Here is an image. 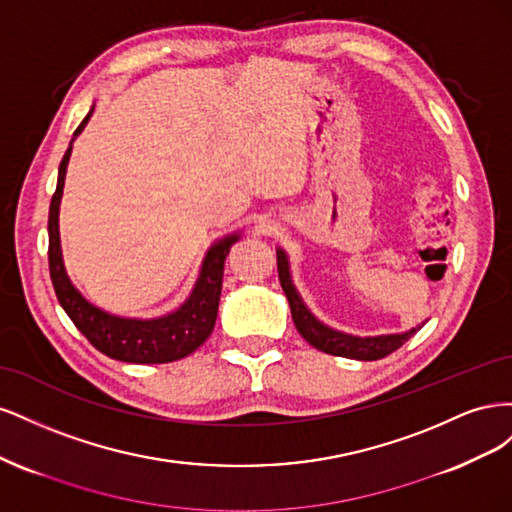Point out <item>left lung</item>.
Masks as SVG:
<instances>
[{"label":"left lung","instance_id":"obj_1","mask_svg":"<svg viewBox=\"0 0 512 512\" xmlns=\"http://www.w3.org/2000/svg\"><path fill=\"white\" fill-rule=\"evenodd\" d=\"M277 273H280V284L290 303L294 327H297V331L303 335L307 344H312L320 352H327L333 356H346V359H356V361H378L404 346L408 339L421 329L416 327L406 333L378 335V337H354L342 331H335L327 327V324H322L301 301L297 288L292 284L288 256L284 250H277Z\"/></svg>","mask_w":512,"mask_h":512}]
</instances>
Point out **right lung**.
Instances as JSON below:
<instances>
[{"label":"right lung","instance_id":"obj_1","mask_svg":"<svg viewBox=\"0 0 512 512\" xmlns=\"http://www.w3.org/2000/svg\"><path fill=\"white\" fill-rule=\"evenodd\" d=\"M94 108L81 121V126L74 130V138L81 134L85 123L89 121ZM72 138V141H74ZM72 153V143L66 149L59 164L57 190L51 198L49 209V271L57 301L66 309V314L74 322L94 348L102 354L111 356L123 363H170L179 361L183 356L192 354L198 346L207 342L213 331L215 318H218V305L222 294V277H224V260L230 252L232 243L239 235H230L211 245L203 260V269L196 280V286L177 312L153 318V320H136V318H119L104 312V309L91 305L83 294L76 290L64 267L59 245V203L64 194L66 168Z\"/></svg>","mask_w":512,"mask_h":512}]
</instances>
